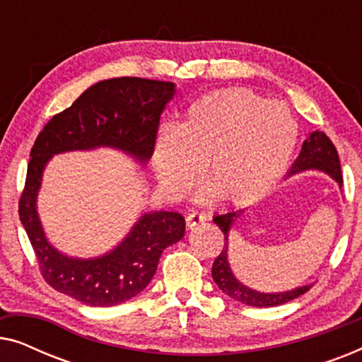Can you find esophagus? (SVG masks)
<instances>
[{
  "label": "esophagus",
  "instance_id": "1",
  "mask_svg": "<svg viewBox=\"0 0 362 362\" xmlns=\"http://www.w3.org/2000/svg\"><path fill=\"white\" fill-rule=\"evenodd\" d=\"M206 221H207V216L201 214V212H189V214L186 216L187 227H194L197 224H202V222H206Z\"/></svg>",
  "mask_w": 362,
  "mask_h": 362
}]
</instances>
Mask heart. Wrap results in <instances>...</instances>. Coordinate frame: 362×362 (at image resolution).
<instances>
[{
	"label": "heart",
	"mask_w": 362,
	"mask_h": 362,
	"mask_svg": "<svg viewBox=\"0 0 362 362\" xmlns=\"http://www.w3.org/2000/svg\"><path fill=\"white\" fill-rule=\"evenodd\" d=\"M298 143L290 108L249 88H226L191 103L185 120L165 125L155 145L156 176L170 196H182L206 165L202 199L230 204L260 199L280 180Z\"/></svg>",
	"instance_id": "1"
}]
</instances>
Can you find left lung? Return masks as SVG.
Wrapping results in <instances>:
<instances>
[{
    "label": "left lung",
    "mask_w": 362,
    "mask_h": 362,
    "mask_svg": "<svg viewBox=\"0 0 362 362\" xmlns=\"http://www.w3.org/2000/svg\"><path fill=\"white\" fill-rule=\"evenodd\" d=\"M305 171H320L328 175L329 177L338 182L339 189L343 187V176H341V165H339V156L338 151L328 136L325 135L323 132H311L310 136L303 141V146H301V151L298 158H296L293 165H291L288 175L295 176L300 175V173ZM242 209L239 211H229L226 214L214 216V221L219 229L224 232V249L217 259L212 264V279H214L216 285L219 286V290L224 291L227 296L234 298L240 303L255 306V308H267V306H279L284 303H288V301L298 298L300 295H303L308 291L311 284L296 286V288L286 290V291H259L250 288L245 284L237 279L234 272L230 269L229 264V234L232 229V224H234L237 217L240 216Z\"/></svg>",
    "instance_id": "1"
}]
</instances>
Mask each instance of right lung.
<instances>
[{
	"instance_id": "obj_1",
	"label": "right lung",
	"mask_w": 362,
	"mask_h": 362,
	"mask_svg": "<svg viewBox=\"0 0 362 362\" xmlns=\"http://www.w3.org/2000/svg\"><path fill=\"white\" fill-rule=\"evenodd\" d=\"M176 83L117 77L93 83L67 110L52 117L31 150L19 219L31 240L44 280L88 306H115L146 288L163 250L185 237V217L150 211L138 217L112 250L82 259L49 242L37 212L42 175L52 156L112 148L146 166L153 155L160 117L175 97Z\"/></svg>"
}]
</instances>
